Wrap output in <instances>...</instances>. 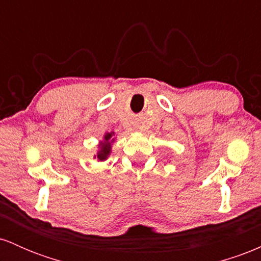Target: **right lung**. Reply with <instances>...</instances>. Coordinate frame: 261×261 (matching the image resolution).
Wrapping results in <instances>:
<instances>
[{"mask_svg":"<svg viewBox=\"0 0 261 261\" xmlns=\"http://www.w3.org/2000/svg\"><path fill=\"white\" fill-rule=\"evenodd\" d=\"M112 135L113 134H107L104 136V142L100 145V151L97 155L99 161H104L110 153V140H112Z\"/></svg>","mask_w":261,"mask_h":261,"instance_id":"add662e5","label":"right lung"}]
</instances>
